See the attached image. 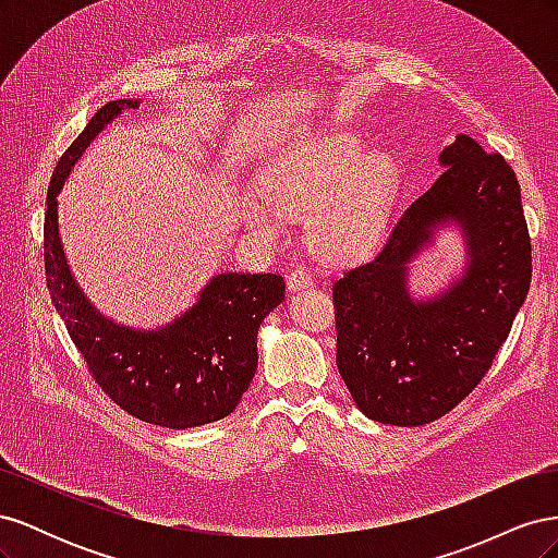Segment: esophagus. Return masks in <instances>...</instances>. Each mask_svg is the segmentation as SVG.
I'll use <instances>...</instances> for the list:
<instances>
[{
    "mask_svg": "<svg viewBox=\"0 0 558 558\" xmlns=\"http://www.w3.org/2000/svg\"><path fill=\"white\" fill-rule=\"evenodd\" d=\"M310 286H312L310 269L298 265V267L293 269V272L289 275V289H291V291H300V289H310Z\"/></svg>",
    "mask_w": 558,
    "mask_h": 558,
    "instance_id": "34e87169",
    "label": "esophagus"
}]
</instances>
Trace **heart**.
<instances>
[{"instance_id":"b5f03b06","label":"heart","mask_w":558,"mask_h":558,"mask_svg":"<svg viewBox=\"0 0 558 558\" xmlns=\"http://www.w3.org/2000/svg\"><path fill=\"white\" fill-rule=\"evenodd\" d=\"M263 197L248 195L242 216L263 234L283 232L286 218L307 216L310 242L328 256L375 246L396 195V167L349 132H318L283 146L258 177Z\"/></svg>"}]
</instances>
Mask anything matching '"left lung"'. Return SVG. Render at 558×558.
<instances>
[{
	"label": "left lung",
	"mask_w": 558,
	"mask_h": 558,
	"mask_svg": "<svg viewBox=\"0 0 558 558\" xmlns=\"http://www.w3.org/2000/svg\"><path fill=\"white\" fill-rule=\"evenodd\" d=\"M440 165L375 256L332 283L337 369L379 424L424 426L449 414L492 369L529 295L531 238L508 160L459 134ZM445 220L466 232V277L437 301L414 303L407 263Z\"/></svg>",
	"instance_id": "obj_1"
}]
</instances>
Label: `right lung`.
<instances>
[{"instance_id": "add662e5", "label": "right lung", "mask_w": 558, "mask_h": 558, "mask_svg": "<svg viewBox=\"0 0 558 558\" xmlns=\"http://www.w3.org/2000/svg\"><path fill=\"white\" fill-rule=\"evenodd\" d=\"M137 105H105L58 160L46 195V286L88 373L118 408L146 424L185 430L238 408L258 367V328L283 300L286 283L272 272L218 275L193 310L154 332L116 326L95 312L64 260L56 197L95 134L123 107Z\"/></svg>"}]
</instances>
